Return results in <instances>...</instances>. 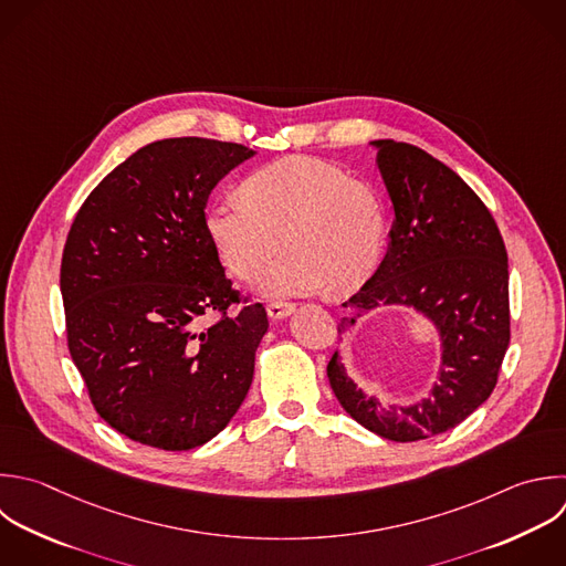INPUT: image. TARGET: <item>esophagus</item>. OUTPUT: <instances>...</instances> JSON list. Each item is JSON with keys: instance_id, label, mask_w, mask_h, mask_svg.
<instances>
[{"instance_id": "esophagus-1", "label": "esophagus", "mask_w": 566, "mask_h": 566, "mask_svg": "<svg viewBox=\"0 0 566 566\" xmlns=\"http://www.w3.org/2000/svg\"><path fill=\"white\" fill-rule=\"evenodd\" d=\"M292 310H294V303H290V301H272L268 305V316L270 318H285L287 314H292Z\"/></svg>"}]
</instances>
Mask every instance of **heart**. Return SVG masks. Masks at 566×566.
I'll list each match as a JSON object with an SVG mask.
<instances>
[{
	"label": "heart",
	"instance_id": "heart-1",
	"mask_svg": "<svg viewBox=\"0 0 566 566\" xmlns=\"http://www.w3.org/2000/svg\"><path fill=\"white\" fill-rule=\"evenodd\" d=\"M241 195H221L206 210V232L223 268L268 296L347 290L376 265L387 234L385 208L363 181L316 157H285L252 170Z\"/></svg>",
	"mask_w": 566,
	"mask_h": 566
}]
</instances>
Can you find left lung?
<instances>
[{
	"label": "left lung",
	"instance_id": "left-lung-1",
	"mask_svg": "<svg viewBox=\"0 0 566 566\" xmlns=\"http://www.w3.org/2000/svg\"><path fill=\"white\" fill-rule=\"evenodd\" d=\"M374 146L396 214L391 243L371 279L343 303L354 316L336 327L345 332L376 305L413 307L442 336V367L429 396L409 407L367 398L338 352L327 376L356 422L387 440L413 442L460 424L497 382L511 338L506 248L489 208L451 168L405 142Z\"/></svg>",
	"mask_w": 566,
	"mask_h": 566
}]
</instances>
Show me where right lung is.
<instances>
[{
    "label": "right lung",
    "instance_id": "right-lung-1",
    "mask_svg": "<svg viewBox=\"0 0 566 566\" xmlns=\"http://www.w3.org/2000/svg\"><path fill=\"white\" fill-rule=\"evenodd\" d=\"M252 155L203 137L155 142L71 226L60 272L69 349L97 413L135 442L201 447L252 385L268 314L232 287L206 232L210 190ZM232 304L244 307L230 315Z\"/></svg>",
    "mask_w": 566,
    "mask_h": 566
}]
</instances>
